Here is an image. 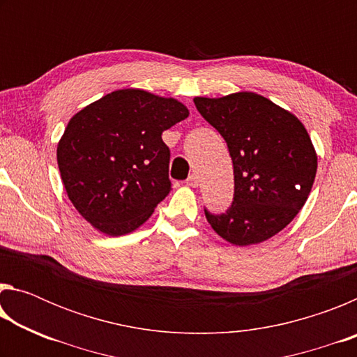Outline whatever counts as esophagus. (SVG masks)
I'll list each match as a JSON object with an SVG mask.
<instances>
[{
	"instance_id": "1",
	"label": "esophagus",
	"mask_w": 357,
	"mask_h": 357,
	"mask_svg": "<svg viewBox=\"0 0 357 357\" xmlns=\"http://www.w3.org/2000/svg\"><path fill=\"white\" fill-rule=\"evenodd\" d=\"M198 184H200V178H198L197 174H190V176L187 178V185L189 187H198Z\"/></svg>"
}]
</instances>
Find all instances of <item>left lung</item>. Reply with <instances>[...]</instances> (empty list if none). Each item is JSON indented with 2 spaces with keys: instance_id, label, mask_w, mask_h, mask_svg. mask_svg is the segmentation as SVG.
I'll use <instances>...</instances> for the list:
<instances>
[{
  "instance_id": "left-lung-1",
  "label": "left lung",
  "mask_w": 357,
  "mask_h": 357,
  "mask_svg": "<svg viewBox=\"0 0 357 357\" xmlns=\"http://www.w3.org/2000/svg\"><path fill=\"white\" fill-rule=\"evenodd\" d=\"M193 102L227 142L233 160V203L220 215L204 209L209 225L239 247L273 238L298 215L315 181L317 151L304 124L250 91Z\"/></svg>"
}]
</instances>
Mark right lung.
<instances>
[{"instance_id":"right-lung-1","label":"right lung","mask_w":357,"mask_h":357,"mask_svg":"<svg viewBox=\"0 0 357 357\" xmlns=\"http://www.w3.org/2000/svg\"><path fill=\"white\" fill-rule=\"evenodd\" d=\"M189 116L184 104L118 89L70 118L56 148L69 200L108 236L134 231L172 190L162 132Z\"/></svg>"}]
</instances>
